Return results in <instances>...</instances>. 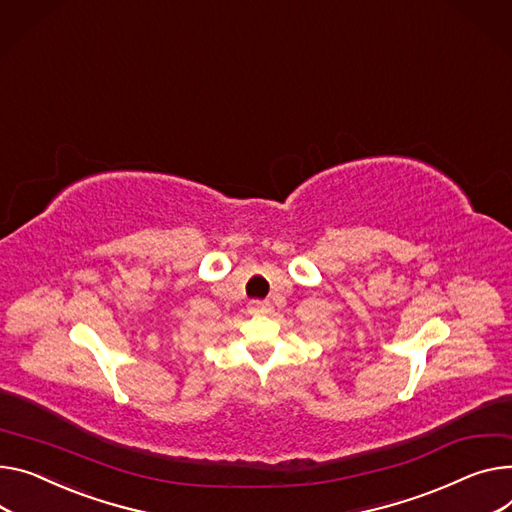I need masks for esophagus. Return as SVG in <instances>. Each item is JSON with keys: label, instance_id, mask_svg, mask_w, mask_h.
<instances>
[{"label": "esophagus", "instance_id": "1", "mask_svg": "<svg viewBox=\"0 0 512 512\" xmlns=\"http://www.w3.org/2000/svg\"><path fill=\"white\" fill-rule=\"evenodd\" d=\"M271 304L267 300H251L249 302V311L251 313H269Z\"/></svg>", "mask_w": 512, "mask_h": 512}]
</instances>
